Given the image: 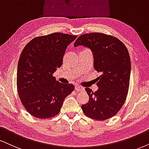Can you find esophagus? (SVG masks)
Returning <instances> with one entry per match:
<instances>
[{
  "instance_id": "esophagus-1",
  "label": "esophagus",
  "mask_w": 149,
  "mask_h": 149,
  "mask_svg": "<svg viewBox=\"0 0 149 149\" xmlns=\"http://www.w3.org/2000/svg\"><path fill=\"white\" fill-rule=\"evenodd\" d=\"M75 89H76V91H83V90H84V88L82 87V86H81L77 85V86H75Z\"/></svg>"
}]
</instances>
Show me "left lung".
<instances>
[{
	"label": "left lung",
	"instance_id": "obj_1",
	"mask_svg": "<svg viewBox=\"0 0 149 149\" xmlns=\"http://www.w3.org/2000/svg\"><path fill=\"white\" fill-rule=\"evenodd\" d=\"M91 50L93 67L100 76L95 79L97 90L85 88L88 102L82 105L84 113L96 120L114 116L123 106L129 91L131 60L125 45L117 38L102 33L81 35L74 47Z\"/></svg>",
	"mask_w": 149,
	"mask_h": 149
}]
</instances>
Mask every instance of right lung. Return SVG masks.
I'll list each match as a JSON object with an SVG mask.
<instances>
[{"label": "right lung", "mask_w": 149, "mask_h": 149, "mask_svg": "<svg viewBox=\"0 0 149 149\" xmlns=\"http://www.w3.org/2000/svg\"><path fill=\"white\" fill-rule=\"evenodd\" d=\"M77 38L62 33L36 37L24 47L17 69L18 95L26 110L40 119L59 113L64 100L74 89L52 76L63 65L67 46Z\"/></svg>", "instance_id": "right-lung-1"}]
</instances>
